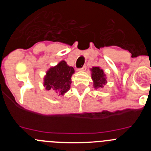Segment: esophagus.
I'll use <instances>...</instances> for the list:
<instances>
[{
	"label": "esophagus",
	"mask_w": 151,
	"mask_h": 151,
	"mask_svg": "<svg viewBox=\"0 0 151 151\" xmlns=\"http://www.w3.org/2000/svg\"><path fill=\"white\" fill-rule=\"evenodd\" d=\"M86 69V66H84L82 68H80V69H78V71H85Z\"/></svg>",
	"instance_id": "34e87169"
}]
</instances>
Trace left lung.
Returning <instances> with one entry per match:
<instances>
[{
    "label": "left lung",
    "mask_w": 151,
    "mask_h": 151,
    "mask_svg": "<svg viewBox=\"0 0 151 151\" xmlns=\"http://www.w3.org/2000/svg\"><path fill=\"white\" fill-rule=\"evenodd\" d=\"M91 78L93 80L94 88H103L107 82L106 75L104 74V70L99 66H94L91 69Z\"/></svg>",
    "instance_id": "1"
}]
</instances>
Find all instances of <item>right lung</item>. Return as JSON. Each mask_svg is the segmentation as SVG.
Listing matches in <instances>:
<instances>
[{
    "mask_svg": "<svg viewBox=\"0 0 151 151\" xmlns=\"http://www.w3.org/2000/svg\"><path fill=\"white\" fill-rule=\"evenodd\" d=\"M75 70L62 60L57 66L47 70L44 78V86L47 91H53L59 95H63L70 88L71 77Z\"/></svg>",
    "mask_w": 151,
    "mask_h": 151,
    "instance_id": "right-lung-1",
    "label": "right lung"
}]
</instances>
